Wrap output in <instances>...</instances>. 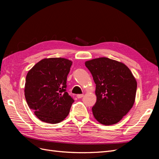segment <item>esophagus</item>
Wrapping results in <instances>:
<instances>
[{"label":"esophagus","instance_id":"esophagus-1","mask_svg":"<svg viewBox=\"0 0 159 159\" xmlns=\"http://www.w3.org/2000/svg\"><path fill=\"white\" fill-rule=\"evenodd\" d=\"M76 96H77V98H78V99H80V98L84 97V94H78Z\"/></svg>","mask_w":159,"mask_h":159}]
</instances>
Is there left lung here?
I'll return each mask as SVG.
<instances>
[{
	"label": "left lung",
	"mask_w": 159,
	"mask_h": 159,
	"mask_svg": "<svg viewBox=\"0 0 159 159\" xmlns=\"http://www.w3.org/2000/svg\"><path fill=\"white\" fill-rule=\"evenodd\" d=\"M85 65L96 84L94 117L104 125L118 123L133 106L137 86L135 78L125 64L108 57L86 61Z\"/></svg>",
	"instance_id": "1"
}]
</instances>
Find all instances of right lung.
Wrapping results in <instances>:
<instances>
[{"label":"right lung","mask_w":159,"mask_h":159,"mask_svg":"<svg viewBox=\"0 0 159 159\" xmlns=\"http://www.w3.org/2000/svg\"><path fill=\"white\" fill-rule=\"evenodd\" d=\"M72 61L61 57L44 58L28 71L25 95L28 107L42 121L58 123L68 116L74 100L66 92Z\"/></svg>","instance_id":"right-lung-1"}]
</instances>
